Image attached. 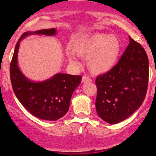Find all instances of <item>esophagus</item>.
Instances as JSON below:
<instances>
[{"label":"esophagus","mask_w":156,"mask_h":156,"mask_svg":"<svg viewBox=\"0 0 156 156\" xmlns=\"http://www.w3.org/2000/svg\"><path fill=\"white\" fill-rule=\"evenodd\" d=\"M91 80L90 79L89 76H83V78H82V82H83V83H89V82H91Z\"/></svg>","instance_id":"obj_1"}]
</instances>
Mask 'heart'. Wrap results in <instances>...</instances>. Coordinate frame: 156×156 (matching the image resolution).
<instances>
[{"label": "heart", "instance_id": "heart-1", "mask_svg": "<svg viewBox=\"0 0 156 156\" xmlns=\"http://www.w3.org/2000/svg\"><path fill=\"white\" fill-rule=\"evenodd\" d=\"M122 46L115 35L95 33L78 40L73 44V51L82 58H87V66L92 73L101 74L110 71L118 62ZM68 60L78 65L71 52L67 54Z\"/></svg>", "mask_w": 156, "mask_h": 156}]
</instances>
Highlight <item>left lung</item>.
<instances>
[{"label":"left lung","mask_w":156,"mask_h":156,"mask_svg":"<svg viewBox=\"0 0 156 156\" xmlns=\"http://www.w3.org/2000/svg\"><path fill=\"white\" fill-rule=\"evenodd\" d=\"M130 43L117 65L96 79L98 115L109 124H116L132 115L146 97L149 59L140 43Z\"/></svg>","instance_id":"left-lung-1"}]
</instances>
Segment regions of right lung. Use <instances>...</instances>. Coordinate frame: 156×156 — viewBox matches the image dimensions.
Returning <instances> with one entry per match:
<instances>
[{
  "label": "right lung",
  "mask_w": 156,
  "mask_h": 156,
  "mask_svg": "<svg viewBox=\"0 0 156 156\" xmlns=\"http://www.w3.org/2000/svg\"><path fill=\"white\" fill-rule=\"evenodd\" d=\"M55 28L27 31L19 38L10 63L12 89L19 102L34 116L43 120L56 121L67 113L73 92L81 83V76L58 73L48 80L34 82L22 73L18 66L20 42L28 35L54 36Z\"/></svg>",
  "instance_id": "right-lung-1"
}]
</instances>
